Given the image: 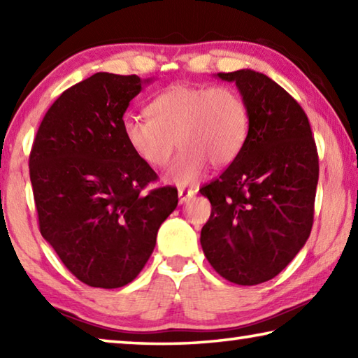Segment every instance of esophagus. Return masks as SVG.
<instances>
[{
  "label": "esophagus",
  "instance_id": "obj_1",
  "mask_svg": "<svg viewBox=\"0 0 358 358\" xmlns=\"http://www.w3.org/2000/svg\"><path fill=\"white\" fill-rule=\"evenodd\" d=\"M192 196H194V191H192V189H185V187H180V189H178V199H180V203H185V202H187Z\"/></svg>",
  "mask_w": 358,
  "mask_h": 358
}]
</instances>
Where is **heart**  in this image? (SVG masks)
Instances as JSON below:
<instances>
[{
	"label": "heart",
	"mask_w": 358,
	"mask_h": 358,
	"mask_svg": "<svg viewBox=\"0 0 358 358\" xmlns=\"http://www.w3.org/2000/svg\"><path fill=\"white\" fill-rule=\"evenodd\" d=\"M150 118L128 115L121 123L129 148L150 167H164L167 180L186 186L202 177L208 161L229 166L243 150L250 110L237 90L216 85L173 83L148 104Z\"/></svg>",
	"instance_id": "b5f03b06"
}]
</instances>
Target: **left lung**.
<instances>
[{"mask_svg": "<svg viewBox=\"0 0 358 358\" xmlns=\"http://www.w3.org/2000/svg\"><path fill=\"white\" fill-rule=\"evenodd\" d=\"M217 77L237 85L250 132L232 164L201 189L211 203L201 245L216 273L256 286L281 273L310 237L317 148L305 110L270 77L251 69Z\"/></svg>", "mask_w": 358, "mask_h": 358, "instance_id": "8db88e82", "label": "left lung"}]
</instances>
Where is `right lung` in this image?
<instances>
[{
	"instance_id": "right-lung-1",
	"label": "right lung",
	"mask_w": 358,
	"mask_h": 358,
	"mask_svg": "<svg viewBox=\"0 0 358 358\" xmlns=\"http://www.w3.org/2000/svg\"><path fill=\"white\" fill-rule=\"evenodd\" d=\"M142 83L137 76L108 72L76 83L47 110L29 153L42 237L92 287L117 289L136 280L178 203L173 186L145 192L157 175L121 129Z\"/></svg>"
}]
</instances>
